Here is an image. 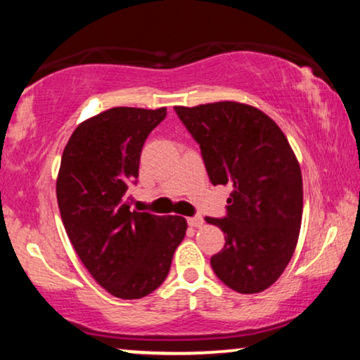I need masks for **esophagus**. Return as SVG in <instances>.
<instances>
[{
    "label": "esophagus",
    "mask_w": 360,
    "mask_h": 360,
    "mask_svg": "<svg viewBox=\"0 0 360 360\" xmlns=\"http://www.w3.org/2000/svg\"><path fill=\"white\" fill-rule=\"evenodd\" d=\"M188 224L191 225V227L199 229V227H202V225H204V219L200 217V215H195V217H189L188 219Z\"/></svg>",
    "instance_id": "34e87169"
}]
</instances>
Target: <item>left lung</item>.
I'll return each mask as SVG.
<instances>
[{
    "mask_svg": "<svg viewBox=\"0 0 360 360\" xmlns=\"http://www.w3.org/2000/svg\"><path fill=\"white\" fill-rule=\"evenodd\" d=\"M174 110L199 143L210 183L233 188L227 217H205L225 236L210 258L212 270L233 291L260 293L281 276L298 243L303 177L295 151L280 127L252 105Z\"/></svg>",
    "mask_w": 360,
    "mask_h": 360,
    "instance_id": "left-lung-1",
    "label": "left lung"
}]
</instances>
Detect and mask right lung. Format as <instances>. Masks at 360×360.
I'll list each match as a JSON object with an SVG mask.
<instances>
[{"instance_id":"right-lung-1","label":"right lung","mask_w":360,"mask_h":360,"mask_svg":"<svg viewBox=\"0 0 360 360\" xmlns=\"http://www.w3.org/2000/svg\"><path fill=\"white\" fill-rule=\"evenodd\" d=\"M166 108L115 107L75 128L62 153L56 194L67 236L94 280L110 295L140 300L169 273L188 222L130 210L148 135Z\"/></svg>"}]
</instances>
